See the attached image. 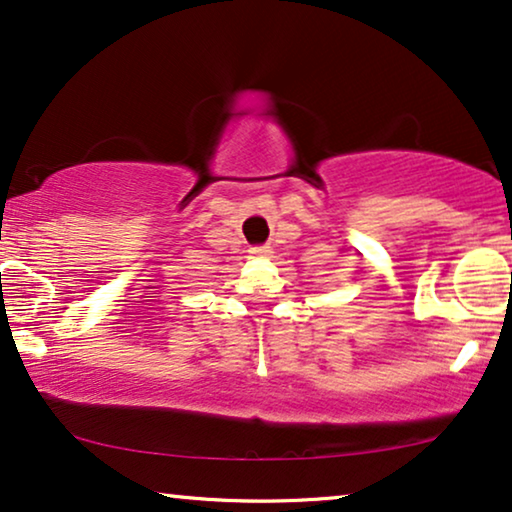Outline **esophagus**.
I'll list each match as a JSON object with an SVG mask.
<instances>
[{"mask_svg": "<svg viewBox=\"0 0 512 512\" xmlns=\"http://www.w3.org/2000/svg\"><path fill=\"white\" fill-rule=\"evenodd\" d=\"M251 254H254V256H270L272 249L268 247V244H261V247H251Z\"/></svg>", "mask_w": 512, "mask_h": 512, "instance_id": "obj_1", "label": "esophagus"}]
</instances>
